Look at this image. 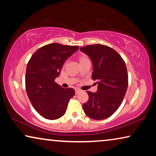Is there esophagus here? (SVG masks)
<instances>
[{
  "instance_id": "34e87169",
  "label": "esophagus",
  "mask_w": 156,
  "mask_h": 156,
  "mask_svg": "<svg viewBox=\"0 0 156 156\" xmlns=\"http://www.w3.org/2000/svg\"><path fill=\"white\" fill-rule=\"evenodd\" d=\"M81 91V90L80 89H75V94H79Z\"/></svg>"
}]
</instances>
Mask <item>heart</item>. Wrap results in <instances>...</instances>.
I'll return each mask as SVG.
<instances>
[{"label":"heart","instance_id":"1","mask_svg":"<svg viewBox=\"0 0 156 156\" xmlns=\"http://www.w3.org/2000/svg\"><path fill=\"white\" fill-rule=\"evenodd\" d=\"M86 59V58H85V57H80V60H82V59Z\"/></svg>","mask_w":156,"mask_h":156}]
</instances>
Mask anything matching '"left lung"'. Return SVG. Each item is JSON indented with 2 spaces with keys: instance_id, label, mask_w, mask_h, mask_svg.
I'll return each instance as SVG.
<instances>
[{
  "instance_id": "left-lung-1",
  "label": "left lung",
  "mask_w": 156,
  "mask_h": 156,
  "mask_svg": "<svg viewBox=\"0 0 156 156\" xmlns=\"http://www.w3.org/2000/svg\"><path fill=\"white\" fill-rule=\"evenodd\" d=\"M80 50L90 57L91 78L98 84L97 92L87 91L89 99L82 105L83 109L95 120L108 118L118 109L126 92L129 79L125 62L116 50L104 44L87 45Z\"/></svg>"
}]
</instances>
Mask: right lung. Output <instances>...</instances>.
<instances>
[{
	"label": "right lung",
	"instance_id": "obj_1",
	"mask_svg": "<svg viewBox=\"0 0 156 156\" xmlns=\"http://www.w3.org/2000/svg\"><path fill=\"white\" fill-rule=\"evenodd\" d=\"M78 46L59 43L46 44L33 53L27 65L25 89L34 108L44 119L55 120L65 114L72 88L64 89L55 82L64 62Z\"/></svg>",
	"mask_w": 156,
	"mask_h": 156
}]
</instances>
